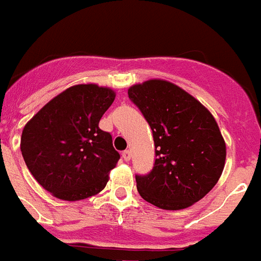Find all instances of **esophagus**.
Instances as JSON below:
<instances>
[{
    "mask_svg": "<svg viewBox=\"0 0 261 261\" xmlns=\"http://www.w3.org/2000/svg\"><path fill=\"white\" fill-rule=\"evenodd\" d=\"M130 156H132V153H130V150L129 149H125L124 152H122V159H124L125 161L130 160Z\"/></svg>",
    "mask_w": 261,
    "mask_h": 261,
    "instance_id": "esophagus-1",
    "label": "esophagus"
}]
</instances>
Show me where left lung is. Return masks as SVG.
Listing matches in <instances>:
<instances>
[{"instance_id":"obj_1","label":"left lung","mask_w":261,"mask_h":261,"mask_svg":"<svg viewBox=\"0 0 261 261\" xmlns=\"http://www.w3.org/2000/svg\"><path fill=\"white\" fill-rule=\"evenodd\" d=\"M128 96L152 129L153 168L136 174L137 191L161 210H184L216 185L225 163V143L216 120L181 88L149 80Z\"/></svg>"}]
</instances>
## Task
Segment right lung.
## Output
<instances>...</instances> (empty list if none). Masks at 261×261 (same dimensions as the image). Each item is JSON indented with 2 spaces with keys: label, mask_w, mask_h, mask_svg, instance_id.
<instances>
[{
  "label": "right lung",
  "mask_w": 261,
  "mask_h": 261,
  "mask_svg": "<svg viewBox=\"0 0 261 261\" xmlns=\"http://www.w3.org/2000/svg\"><path fill=\"white\" fill-rule=\"evenodd\" d=\"M115 97L109 88L74 85L49 101L23 128L25 164L58 199L76 201L105 188L120 153L98 122Z\"/></svg>",
  "instance_id": "1"
}]
</instances>
